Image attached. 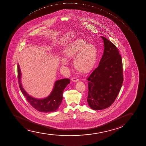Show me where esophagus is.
Instances as JSON below:
<instances>
[{"mask_svg":"<svg viewBox=\"0 0 146 146\" xmlns=\"http://www.w3.org/2000/svg\"><path fill=\"white\" fill-rule=\"evenodd\" d=\"M72 81L73 82H77L78 81V79L76 77V76H74L72 78Z\"/></svg>","mask_w":146,"mask_h":146,"instance_id":"esophagus-1","label":"esophagus"}]
</instances>
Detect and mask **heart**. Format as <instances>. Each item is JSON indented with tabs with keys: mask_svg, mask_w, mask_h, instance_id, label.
Instances as JSON below:
<instances>
[{
	"mask_svg": "<svg viewBox=\"0 0 146 146\" xmlns=\"http://www.w3.org/2000/svg\"><path fill=\"white\" fill-rule=\"evenodd\" d=\"M64 54L66 59L74 58V67L78 72L84 74L92 71L97 60L96 48L83 39H78L70 44ZM66 59H61L63 64L66 63Z\"/></svg>",
	"mask_w": 146,
	"mask_h": 146,
	"instance_id": "1",
	"label": "heart"
}]
</instances>
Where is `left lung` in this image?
<instances>
[{"instance_id": "8db88e82", "label": "left lung", "mask_w": 146, "mask_h": 146, "mask_svg": "<svg viewBox=\"0 0 146 146\" xmlns=\"http://www.w3.org/2000/svg\"><path fill=\"white\" fill-rule=\"evenodd\" d=\"M99 66L87 78V101L94 110L109 107L114 102L123 82L122 60L117 48L105 37Z\"/></svg>"}]
</instances>
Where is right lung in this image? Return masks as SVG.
Listing matches in <instances>:
<instances>
[{
	"instance_id": "right-lung-1",
	"label": "right lung",
	"mask_w": 146,
	"mask_h": 146,
	"mask_svg": "<svg viewBox=\"0 0 146 146\" xmlns=\"http://www.w3.org/2000/svg\"><path fill=\"white\" fill-rule=\"evenodd\" d=\"M21 73L19 65H17V78L20 90L31 105L40 112H48L55 111L58 108L62 102V94L64 90L70 80L68 78L60 79L55 82L52 92L48 97L44 99L35 98L29 96L22 88L21 83Z\"/></svg>"
}]
</instances>
